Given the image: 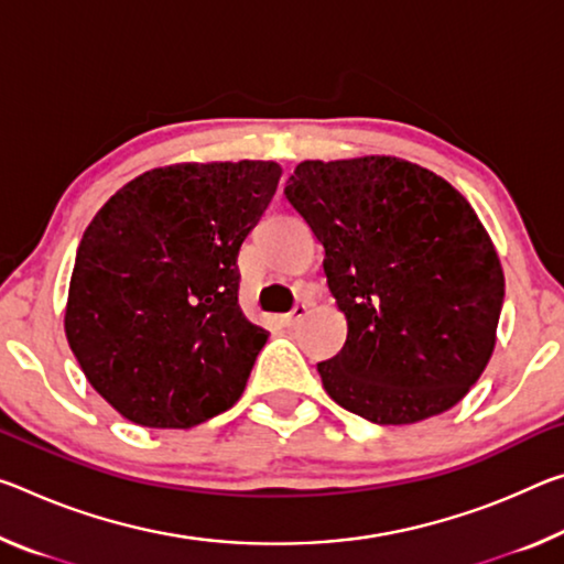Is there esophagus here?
<instances>
[{
    "label": "esophagus",
    "instance_id": "esophagus-1",
    "mask_svg": "<svg viewBox=\"0 0 564 564\" xmlns=\"http://www.w3.org/2000/svg\"><path fill=\"white\" fill-rule=\"evenodd\" d=\"M306 314H308L306 303H296V306H293V311H289V314L281 316V324H283L285 328H293Z\"/></svg>",
    "mask_w": 564,
    "mask_h": 564
}]
</instances>
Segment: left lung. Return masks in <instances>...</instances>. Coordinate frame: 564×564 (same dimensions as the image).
<instances>
[{
  "mask_svg": "<svg viewBox=\"0 0 564 564\" xmlns=\"http://www.w3.org/2000/svg\"><path fill=\"white\" fill-rule=\"evenodd\" d=\"M285 198L326 250L348 334L321 361L338 406L414 424L459 404L495 348L505 275L477 213L432 170L387 155L306 160Z\"/></svg>",
  "mask_w": 564,
  "mask_h": 564,
  "instance_id": "1",
  "label": "left lung"
}]
</instances>
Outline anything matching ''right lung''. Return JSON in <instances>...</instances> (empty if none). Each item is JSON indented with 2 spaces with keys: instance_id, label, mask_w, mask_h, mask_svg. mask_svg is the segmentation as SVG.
I'll return each mask as SVG.
<instances>
[{
  "instance_id": "obj_1",
  "label": "right lung",
  "mask_w": 564,
  "mask_h": 564,
  "mask_svg": "<svg viewBox=\"0 0 564 564\" xmlns=\"http://www.w3.org/2000/svg\"><path fill=\"white\" fill-rule=\"evenodd\" d=\"M281 167L170 165L107 200L79 240L65 330L97 394L150 429H191L243 394L268 330L238 306V253Z\"/></svg>"
}]
</instances>
